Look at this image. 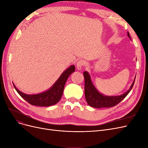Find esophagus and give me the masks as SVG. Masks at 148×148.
Returning <instances> with one entry per match:
<instances>
[{
	"label": "esophagus",
	"mask_w": 148,
	"mask_h": 148,
	"mask_svg": "<svg viewBox=\"0 0 148 148\" xmlns=\"http://www.w3.org/2000/svg\"><path fill=\"white\" fill-rule=\"evenodd\" d=\"M85 64V62L83 60H80L77 63V68L78 70H80L82 69Z\"/></svg>",
	"instance_id": "34e87169"
}]
</instances>
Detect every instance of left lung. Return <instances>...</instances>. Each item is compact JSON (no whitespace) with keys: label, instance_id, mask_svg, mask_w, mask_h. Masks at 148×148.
<instances>
[{"label":"left lung","instance_id":"1","mask_svg":"<svg viewBox=\"0 0 148 148\" xmlns=\"http://www.w3.org/2000/svg\"><path fill=\"white\" fill-rule=\"evenodd\" d=\"M127 36L131 40L129 32H127ZM84 75L85 78V96L86 102L90 106L97 108L112 107L117 105L129 93L132 88L135 80V77L130 88L124 94L119 96H108L103 95L98 91L92 83L90 75L87 71H84Z\"/></svg>","mask_w":148,"mask_h":148}]
</instances>
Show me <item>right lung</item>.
I'll list each match as a JSON object with an SVG mask.
<instances>
[{"label":"right lung","mask_w":148,"mask_h":148,"mask_svg":"<svg viewBox=\"0 0 148 148\" xmlns=\"http://www.w3.org/2000/svg\"><path fill=\"white\" fill-rule=\"evenodd\" d=\"M75 66L71 65L60 76L58 80L50 88L41 93L27 95L19 91L14 84L13 86L19 95L32 106L48 107L56 104L62 98L64 87L69 76L75 71Z\"/></svg>","instance_id":"right-lung-1"}]
</instances>
